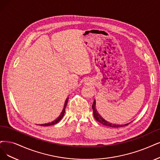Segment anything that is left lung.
Here are the masks:
<instances>
[{"label":"left lung","mask_w":160,"mask_h":160,"mask_svg":"<svg viewBox=\"0 0 160 160\" xmlns=\"http://www.w3.org/2000/svg\"><path fill=\"white\" fill-rule=\"evenodd\" d=\"M92 109H93V116H94V118L96 119V120L105 126L113 127V128H119V127H125L128 125V124H125V125H114V124L110 123L108 121H106L105 119H103V118L99 115L97 109H96V100L95 99H94V102L92 104Z\"/></svg>","instance_id":"left-lung-1"}]
</instances>
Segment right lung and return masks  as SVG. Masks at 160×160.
<instances>
[{"mask_svg":"<svg viewBox=\"0 0 160 160\" xmlns=\"http://www.w3.org/2000/svg\"><path fill=\"white\" fill-rule=\"evenodd\" d=\"M68 98H67V99H66V102H65V103H64V108H63V109H62V112H61V113L60 116H59L55 121H52V122H49V123H47V124H43V125H41V126H50V125H55V124H56V123H57V122H58L59 121H60L62 119V118L63 117V116H64V115L65 109H66V106H67V103H68Z\"/></svg>","mask_w":160,"mask_h":160,"instance_id":"obj_1","label":"right lung"}]
</instances>
